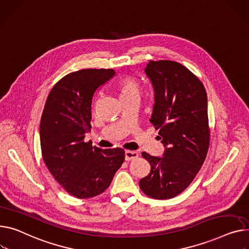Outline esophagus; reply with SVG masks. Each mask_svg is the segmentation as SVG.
Masks as SVG:
<instances>
[{
    "label": "esophagus",
    "mask_w": 249,
    "mask_h": 249,
    "mask_svg": "<svg viewBox=\"0 0 249 249\" xmlns=\"http://www.w3.org/2000/svg\"><path fill=\"white\" fill-rule=\"evenodd\" d=\"M137 157H138V153L136 151H130V150H126L125 151V160L126 161L133 160V159H135Z\"/></svg>",
    "instance_id": "obj_1"
}]
</instances>
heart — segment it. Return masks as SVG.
<instances>
[{
  "label": "heart",
  "mask_w": 249,
  "mask_h": 249,
  "mask_svg": "<svg viewBox=\"0 0 249 249\" xmlns=\"http://www.w3.org/2000/svg\"><path fill=\"white\" fill-rule=\"evenodd\" d=\"M121 96H134L140 95V89L136 81L132 78H125L120 84Z\"/></svg>",
  "instance_id": "1"
}]
</instances>
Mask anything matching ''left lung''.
Instances as JSON below:
<instances>
[{
	"instance_id": "obj_1",
	"label": "left lung",
	"mask_w": 249,
	"mask_h": 249,
	"mask_svg": "<svg viewBox=\"0 0 249 249\" xmlns=\"http://www.w3.org/2000/svg\"><path fill=\"white\" fill-rule=\"evenodd\" d=\"M145 73L155 93L150 122L159 129L165 150L163 157L142 153L151 170L139 185L149 197L169 199L189 186L206 158L207 95L201 81L180 63L149 61Z\"/></svg>"
}]
</instances>
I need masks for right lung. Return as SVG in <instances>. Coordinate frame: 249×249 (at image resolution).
<instances>
[{"label":"right lung","mask_w":249,"mask_h":249,"mask_svg":"<svg viewBox=\"0 0 249 249\" xmlns=\"http://www.w3.org/2000/svg\"><path fill=\"white\" fill-rule=\"evenodd\" d=\"M115 74L113 69H83L66 75L50 91L41 117L46 166L66 191L82 199L103 193L125 159L122 148L85 142L95 94Z\"/></svg>","instance_id":"add662e5"}]
</instances>
